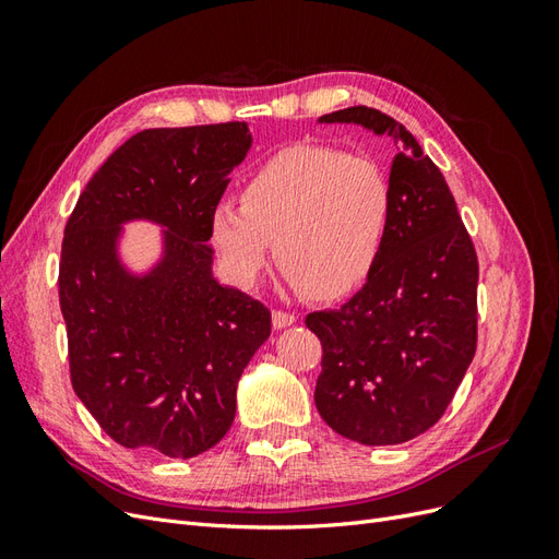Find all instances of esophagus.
<instances>
[{
	"instance_id": "esophagus-1",
	"label": "esophagus",
	"mask_w": 559,
	"mask_h": 559,
	"mask_svg": "<svg viewBox=\"0 0 559 559\" xmlns=\"http://www.w3.org/2000/svg\"><path fill=\"white\" fill-rule=\"evenodd\" d=\"M296 324V314L294 312H286V310H273V326L275 329H286Z\"/></svg>"
}]
</instances>
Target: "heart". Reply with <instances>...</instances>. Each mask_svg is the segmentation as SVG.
Returning a JSON list of instances; mask_svg holds the SVG:
<instances>
[{
  "label": "heart",
  "mask_w": 559,
  "mask_h": 559,
  "mask_svg": "<svg viewBox=\"0 0 559 559\" xmlns=\"http://www.w3.org/2000/svg\"><path fill=\"white\" fill-rule=\"evenodd\" d=\"M392 222L382 167L343 148L296 144L277 151L245 181L240 205L218 202L210 235L228 273L249 286L267 263L314 298H341L373 273Z\"/></svg>",
  "instance_id": "b5f03b06"
}]
</instances>
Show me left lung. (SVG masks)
I'll list each match as a JSON object with an SVG mask.
<instances>
[{"label": "left lung", "instance_id": "8db88e82", "mask_svg": "<svg viewBox=\"0 0 559 559\" xmlns=\"http://www.w3.org/2000/svg\"><path fill=\"white\" fill-rule=\"evenodd\" d=\"M324 123H359L399 146L392 222L361 289L337 310L310 312L321 341L314 403L326 425L361 445H399L431 429L478 345V257L443 173L392 116L347 107Z\"/></svg>", "mask_w": 559, "mask_h": 559}]
</instances>
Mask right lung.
<instances>
[{
    "mask_svg": "<svg viewBox=\"0 0 559 559\" xmlns=\"http://www.w3.org/2000/svg\"><path fill=\"white\" fill-rule=\"evenodd\" d=\"M251 146L247 123L142 130L93 175L67 218L58 275L76 396L118 445L189 460L233 425L235 389L270 310L212 277L210 216ZM166 226V259L132 278L117 226Z\"/></svg>",
    "mask_w": 559,
    "mask_h": 559,
    "instance_id": "add662e5",
    "label": "right lung"
}]
</instances>
